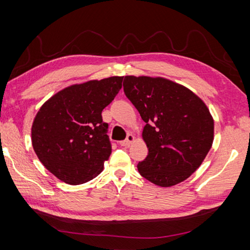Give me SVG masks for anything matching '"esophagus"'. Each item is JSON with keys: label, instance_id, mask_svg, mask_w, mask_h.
I'll return each instance as SVG.
<instances>
[{"label": "esophagus", "instance_id": "obj_1", "mask_svg": "<svg viewBox=\"0 0 250 250\" xmlns=\"http://www.w3.org/2000/svg\"><path fill=\"white\" fill-rule=\"evenodd\" d=\"M134 140H135V138H134L133 134H128V137H126L125 140L120 142V146H129Z\"/></svg>", "mask_w": 250, "mask_h": 250}]
</instances>
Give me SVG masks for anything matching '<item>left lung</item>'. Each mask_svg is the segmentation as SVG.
Instances as JSON below:
<instances>
[{
    "label": "left lung",
    "mask_w": 250,
    "mask_h": 250,
    "mask_svg": "<svg viewBox=\"0 0 250 250\" xmlns=\"http://www.w3.org/2000/svg\"><path fill=\"white\" fill-rule=\"evenodd\" d=\"M124 90L146 122L142 138L149 153L139 173L161 188L185 181L213 145L214 119L204 101L162 77L125 76Z\"/></svg>",
    "instance_id": "8db88e82"
}]
</instances>
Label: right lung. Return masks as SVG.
Wrapping results in <instances>:
<instances>
[{"instance_id": "1", "label": "right lung", "mask_w": 250, "mask_h": 250, "mask_svg": "<svg viewBox=\"0 0 250 250\" xmlns=\"http://www.w3.org/2000/svg\"><path fill=\"white\" fill-rule=\"evenodd\" d=\"M122 79L113 76L71 84L39 110L32 125V145L57 179L78 185L103 172L111 143L101 112L121 89Z\"/></svg>"}]
</instances>
